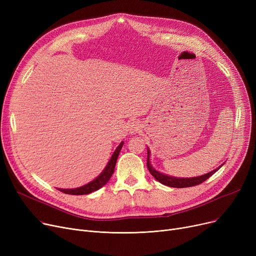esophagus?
I'll list each match as a JSON object with an SVG mask.
<instances>
[{"label":"esophagus","instance_id":"obj_1","mask_svg":"<svg viewBox=\"0 0 256 256\" xmlns=\"http://www.w3.org/2000/svg\"><path fill=\"white\" fill-rule=\"evenodd\" d=\"M128 130L130 135H135V134H137L138 132L141 130V124L138 122V121H132V122H130L128 124Z\"/></svg>","mask_w":256,"mask_h":256}]
</instances>
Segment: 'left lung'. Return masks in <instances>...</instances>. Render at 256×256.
I'll return each mask as SVG.
<instances>
[{
  "mask_svg": "<svg viewBox=\"0 0 256 256\" xmlns=\"http://www.w3.org/2000/svg\"><path fill=\"white\" fill-rule=\"evenodd\" d=\"M224 164L219 166L218 168L214 169L212 171L204 174V176H199L195 178H176V176H167V174H164L162 172H160L156 170L152 165L150 164V150L148 147H147V168H148L150 172L152 173V176L160 184H163L168 186L172 188H189L193 186H197L201 182H204L208 178H210L214 173H216Z\"/></svg>",
  "mask_w": 256,
  "mask_h": 256,
  "instance_id": "left-lung-1",
  "label": "left lung"
}]
</instances>
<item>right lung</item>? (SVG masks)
Returning a JSON list of instances; mask_svg holds the SVG:
<instances>
[{
    "label": "right lung",
    "mask_w": 256,
    "mask_h": 256,
    "mask_svg": "<svg viewBox=\"0 0 256 256\" xmlns=\"http://www.w3.org/2000/svg\"><path fill=\"white\" fill-rule=\"evenodd\" d=\"M124 143V142L122 141L118 145V147L113 152L110 160L108 162V164L104 167V169L102 170V172L100 174L98 178H94L92 182H88V184H86L82 186L74 188V189H58V190L65 193V194H70V195H86V194H90L94 191L100 190V188L104 186L111 178L112 174L114 172V169H115V165H116V162H117L119 152H120L121 148H122Z\"/></svg>",
    "instance_id": "1"
}]
</instances>
